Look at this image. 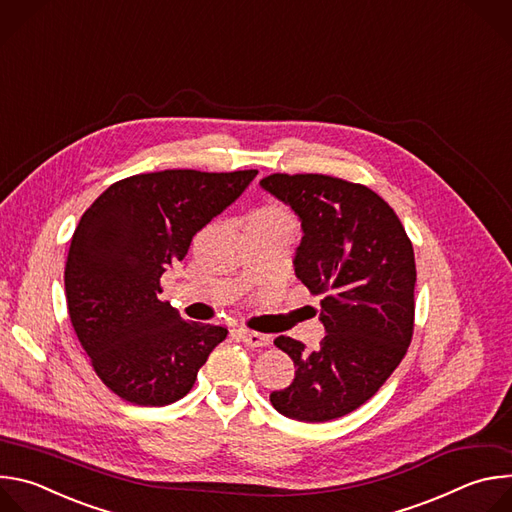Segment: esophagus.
I'll return each instance as SVG.
<instances>
[{
  "mask_svg": "<svg viewBox=\"0 0 512 512\" xmlns=\"http://www.w3.org/2000/svg\"><path fill=\"white\" fill-rule=\"evenodd\" d=\"M241 340L247 344V346H253V348H261V346H267L271 340L267 334H259V332H253V330H237Z\"/></svg>",
  "mask_w": 512,
  "mask_h": 512,
  "instance_id": "esophagus-1",
  "label": "esophagus"
}]
</instances>
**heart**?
I'll use <instances>...</instances> for the list:
<instances>
[{
	"label": "heart",
	"instance_id": "heart-1",
	"mask_svg": "<svg viewBox=\"0 0 512 512\" xmlns=\"http://www.w3.org/2000/svg\"><path fill=\"white\" fill-rule=\"evenodd\" d=\"M251 216H255V218H287V221H291V216L279 206H263V208L255 210Z\"/></svg>",
	"mask_w": 512,
	"mask_h": 512
}]
</instances>
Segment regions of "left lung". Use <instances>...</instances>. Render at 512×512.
I'll return each instance as SVG.
<instances>
[{"mask_svg": "<svg viewBox=\"0 0 512 512\" xmlns=\"http://www.w3.org/2000/svg\"><path fill=\"white\" fill-rule=\"evenodd\" d=\"M261 186L302 221L294 267L322 296L326 336L308 352L275 338L296 379L269 395L285 417L320 423L367 403L403 360L415 318V255L395 210L371 188L324 174H271Z\"/></svg>", "mask_w": 512, "mask_h": 512, "instance_id": "obj_1", "label": "left lung"}]
</instances>
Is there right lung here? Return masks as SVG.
Wrapping results in <instances>:
<instances>
[{"instance_id": "1", "label": "right lung", "mask_w": 512, "mask_h": 512, "mask_svg": "<svg viewBox=\"0 0 512 512\" xmlns=\"http://www.w3.org/2000/svg\"><path fill=\"white\" fill-rule=\"evenodd\" d=\"M257 170H164L111 184L81 216L64 267L68 316L99 379L121 399H182L229 330L186 322L160 277L233 204Z\"/></svg>"}]
</instances>
